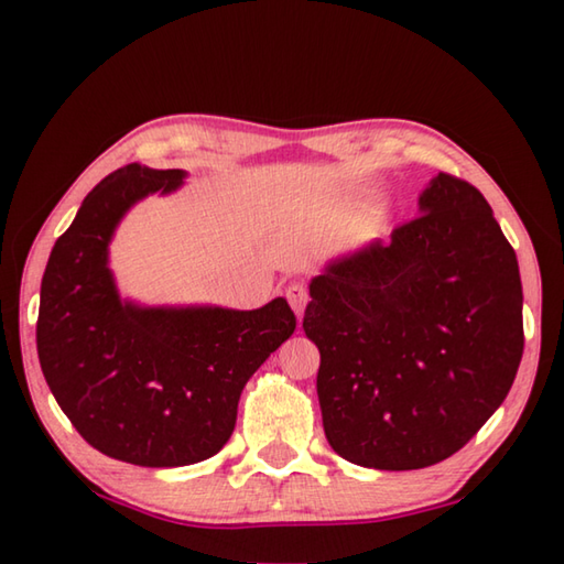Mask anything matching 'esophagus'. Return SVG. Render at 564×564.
Here are the masks:
<instances>
[{
    "mask_svg": "<svg viewBox=\"0 0 564 564\" xmlns=\"http://www.w3.org/2000/svg\"><path fill=\"white\" fill-rule=\"evenodd\" d=\"M285 299H289L291 308L299 313V318H301L305 303H308V289H305L303 283H291L289 289H285Z\"/></svg>",
    "mask_w": 564,
    "mask_h": 564,
    "instance_id": "34e87169",
    "label": "esophagus"
}]
</instances>
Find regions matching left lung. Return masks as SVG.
<instances>
[{"mask_svg": "<svg viewBox=\"0 0 564 564\" xmlns=\"http://www.w3.org/2000/svg\"><path fill=\"white\" fill-rule=\"evenodd\" d=\"M303 330L321 350L333 451L376 470L435 465L470 443L518 376V256L480 191L441 171L393 241L313 279Z\"/></svg>", "mask_w": 564, "mask_h": 564, "instance_id": "8db88e82", "label": "left lung"}]
</instances>
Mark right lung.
<instances>
[{"mask_svg":"<svg viewBox=\"0 0 564 564\" xmlns=\"http://www.w3.org/2000/svg\"><path fill=\"white\" fill-rule=\"evenodd\" d=\"M184 171H113L56 238L42 279L36 350L46 386L99 453L141 467L202 463L228 443L241 390L291 338L285 299L256 311L121 303L107 246L131 204L174 191Z\"/></svg>","mask_w":564,"mask_h":564,"instance_id":"obj_1","label":"right lung"}]
</instances>
